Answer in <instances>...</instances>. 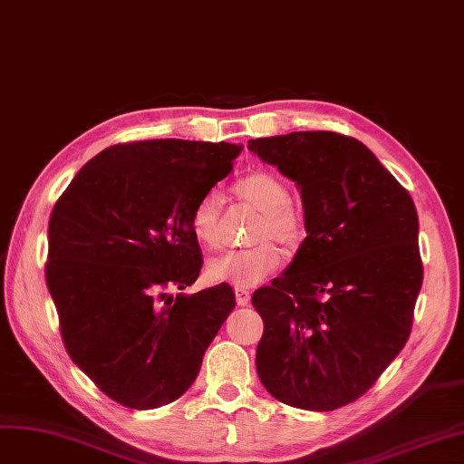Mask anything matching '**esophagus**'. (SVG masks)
Segmentation results:
<instances>
[{"label":"esophagus","instance_id":"34e87169","mask_svg":"<svg viewBox=\"0 0 464 464\" xmlns=\"http://www.w3.org/2000/svg\"><path fill=\"white\" fill-rule=\"evenodd\" d=\"M235 296H237V304L238 306H246L250 303V293L243 287H235Z\"/></svg>","mask_w":464,"mask_h":464}]
</instances>
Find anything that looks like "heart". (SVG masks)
Listing matches in <instances>:
<instances>
[{
	"instance_id": "heart-1",
	"label": "heart",
	"mask_w": 464,
	"mask_h": 464,
	"mask_svg": "<svg viewBox=\"0 0 464 464\" xmlns=\"http://www.w3.org/2000/svg\"><path fill=\"white\" fill-rule=\"evenodd\" d=\"M237 197L258 210L260 221L254 229V241L274 238L283 246H295L303 238L304 221L289 204L291 192L281 177L270 171H254L235 185ZM190 229L197 241L216 248L221 241V198L218 192H206L194 204ZM279 266V252L270 243H260L246 250H231L208 262V277L235 287H252L270 276Z\"/></svg>"
}]
</instances>
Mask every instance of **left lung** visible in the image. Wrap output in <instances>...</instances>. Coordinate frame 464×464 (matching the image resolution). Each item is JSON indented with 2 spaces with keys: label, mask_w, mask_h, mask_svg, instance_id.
<instances>
[{
  "label": "left lung",
  "mask_w": 464,
  "mask_h": 464,
  "mask_svg": "<svg viewBox=\"0 0 464 464\" xmlns=\"http://www.w3.org/2000/svg\"><path fill=\"white\" fill-rule=\"evenodd\" d=\"M298 187L306 238L270 287L252 295L264 320L260 382L304 411L349 405L405 347L422 287L411 194L356 139L330 130L248 140Z\"/></svg>",
  "instance_id": "8db88e82"
}]
</instances>
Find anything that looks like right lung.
Returning <instances> with one entry per match:
<instances>
[{"label":"right lung","instance_id":"obj_1","mask_svg":"<svg viewBox=\"0 0 464 464\" xmlns=\"http://www.w3.org/2000/svg\"><path fill=\"white\" fill-rule=\"evenodd\" d=\"M243 144H115L53 206L46 283L72 362L110 399L148 411L181 397L235 308L229 283L192 295L202 258L190 216Z\"/></svg>","mask_w":464,"mask_h":464}]
</instances>
